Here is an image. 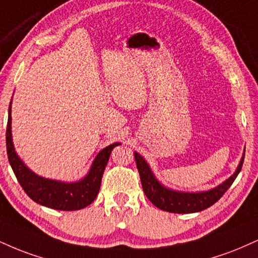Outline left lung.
<instances>
[{
    "label": "left lung",
    "instance_id": "8db88e82",
    "mask_svg": "<svg viewBox=\"0 0 258 258\" xmlns=\"http://www.w3.org/2000/svg\"><path fill=\"white\" fill-rule=\"evenodd\" d=\"M244 156L245 154L241 157L240 163H239L234 174L226 181H223L221 185L216 186L215 188L210 191L188 194V192L168 190V188L161 185L154 176L150 167L148 166L145 160L138 153H135L136 163H137L139 175H141L142 187L145 196L159 209L175 214L202 212V210L207 209V208L212 207L214 203H216L225 195V192L228 190L229 186L233 184L235 178L238 176L239 172L241 170V167H243Z\"/></svg>",
    "mask_w": 258,
    "mask_h": 258
}]
</instances>
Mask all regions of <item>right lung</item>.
<instances>
[{
    "mask_svg": "<svg viewBox=\"0 0 258 258\" xmlns=\"http://www.w3.org/2000/svg\"><path fill=\"white\" fill-rule=\"evenodd\" d=\"M11 104L12 102L9 103L7 131H6L7 155L12 169L27 196L40 206L56 210H64V212L79 210L90 206L99 192L102 176H103L111 150L121 143H114L98 153L89 174L78 182L68 184V182L42 178L27 168L15 153L13 142H12Z\"/></svg>",
    "mask_w": 258,
    "mask_h": 258,
    "instance_id": "1",
    "label": "right lung"
}]
</instances>
